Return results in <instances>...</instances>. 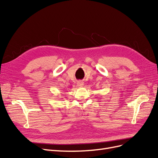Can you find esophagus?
<instances>
[{"mask_svg":"<svg viewBox=\"0 0 158 158\" xmlns=\"http://www.w3.org/2000/svg\"><path fill=\"white\" fill-rule=\"evenodd\" d=\"M77 85L78 87H82L84 85V83L82 82H81V81H78V82H77Z\"/></svg>","mask_w":158,"mask_h":158,"instance_id":"obj_1","label":"esophagus"}]
</instances>
